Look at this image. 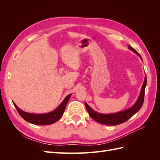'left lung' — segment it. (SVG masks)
I'll list each match as a JSON object with an SVG mask.
<instances>
[{
    "instance_id": "left-lung-1",
    "label": "left lung",
    "mask_w": 160,
    "mask_h": 160,
    "mask_svg": "<svg viewBox=\"0 0 160 160\" xmlns=\"http://www.w3.org/2000/svg\"><path fill=\"white\" fill-rule=\"evenodd\" d=\"M128 48L130 50H132V51L136 53V54L139 55L142 60V57L140 56L139 52L136 50H135L131 46H128ZM146 83H147V77L146 76V77H145L144 83L142 88L141 93H140V95L137 101V102L135 103V104L133 106L132 108H131L129 109L125 110L123 111H121V112H119L117 113L102 114L93 111L86 103H85V108L87 110H88L90 117L92 119H93L95 121H96L97 122H98L99 123L107 125H116L123 123L126 122V121H128L130 118H132L135 113H137L138 111L141 109L144 101L145 89H146Z\"/></svg>"
}]
</instances>
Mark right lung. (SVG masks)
Here are the masks:
<instances>
[{"mask_svg":"<svg viewBox=\"0 0 160 160\" xmlns=\"http://www.w3.org/2000/svg\"><path fill=\"white\" fill-rule=\"evenodd\" d=\"M71 95V94L67 95L61 104L55 111L45 114H32L26 113L25 111L19 109L15 103H13V104L14 107L16 108L19 115L27 122L35 125H46L55 123L62 117L65 111L66 105L70 99Z\"/></svg>","mask_w":160,"mask_h":160,"instance_id":"1","label":"right lung"}]
</instances>
